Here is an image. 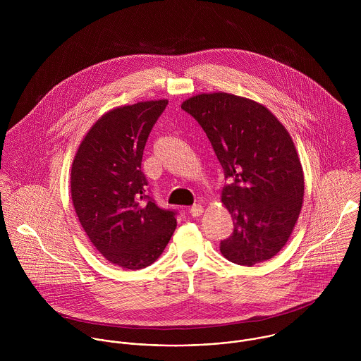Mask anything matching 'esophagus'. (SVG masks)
<instances>
[{
    "mask_svg": "<svg viewBox=\"0 0 361 361\" xmlns=\"http://www.w3.org/2000/svg\"><path fill=\"white\" fill-rule=\"evenodd\" d=\"M190 214L192 216H200L202 212H203V206L202 204H195V206L190 207Z\"/></svg>",
    "mask_w": 361,
    "mask_h": 361,
    "instance_id": "1",
    "label": "esophagus"
}]
</instances>
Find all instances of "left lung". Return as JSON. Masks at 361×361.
<instances>
[{
  "instance_id": "8db88e82",
  "label": "left lung",
  "mask_w": 361,
  "mask_h": 361,
  "mask_svg": "<svg viewBox=\"0 0 361 361\" xmlns=\"http://www.w3.org/2000/svg\"><path fill=\"white\" fill-rule=\"evenodd\" d=\"M206 132L228 185L222 203L233 232L221 240L229 261L252 267L274 257L299 218L305 176L292 137L261 104L228 94H199L182 104Z\"/></svg>"
}]
</instances>
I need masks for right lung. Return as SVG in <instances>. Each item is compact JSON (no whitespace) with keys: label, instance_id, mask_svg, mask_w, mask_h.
<instances>
[{"label":"right lung","instance_id":"obj_1","mask_svg":"<svg viewBox=\"0 0 361 361\" xmlns=\"http://www.w3.org/2000/svg\"><path fill=\"white\" fill-rule=\"evenodd\" d=\"M166 105L158 100L106 112L72 164V202L86 235L104 257L126 269L153 264L176 228L178 211L155 204L142 172L146 142Z\"/></svg>","mask_w":361,"mask_h":361}]
</instances>
